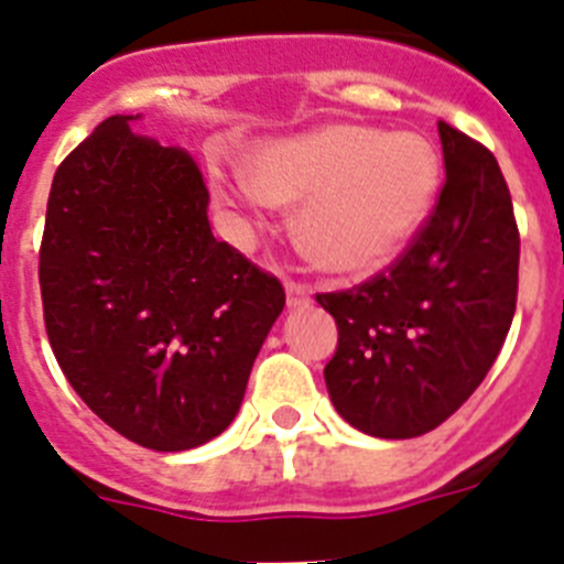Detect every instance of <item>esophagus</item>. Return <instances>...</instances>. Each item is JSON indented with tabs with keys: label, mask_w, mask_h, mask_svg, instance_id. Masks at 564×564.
<instances>
[{
	"label": "esophagus",
	"mask_w": 564,
	"mask_h": 564,
	"mask_svg": "<svg viewBox=\"0 0 564 564\" xmlns=\"http://www.w3.org/2000/svg\"><path fill=\"white\" fill-rule=\"evenodd\" d=\"M286 303L289 306H303V303H308L306 286H301V283H294V281H286Z\"/></svg>",
	"instance_id": "1"
}]
</instances>
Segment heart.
I'll return each mask as SVG.
<instances>
[{
	"mask_svg": "<svg viewBox=\"0 0 564 564\" xmlns=\"http://www.w3.org/2000/svg\"><path fill=\"white\" fill-rule=\"evenodd\" d=\"M252 196L297 207L294 241L317 270L365 278L415 236L438 191V154L413 131L328 123L258 143L241 156ZM221 205L236 194L216 187Z\"/></svg>",
	"mask_w": 564,
	"mask_h": 564,
	"instance_id": "obj_1",
	"label": "heart"
}]
</instances>
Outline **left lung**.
I'll return each mask as SVG.
<instances>
[{
	"label": "left lung",
	"instance_id": "left-lung-1",
	"mask_svg": "<svg viewBox=\"0 0 564 564\" xmlns=\"http://www.w3.org/2000/svg\"><path fill=\"white\" fill-rule=\"evenodd\" d=\"M446 180L388 272L317 294L337 323L326 365L334 408L373 438H415L475 393L517 306L520 232L495 154L438 123Z\"/></svg>",
	"mask_w": 564,
	"mask_h": 564
}]
</instances>
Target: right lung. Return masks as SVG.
<instances>
[{
  "label": "right lung",
  "instance_id": "obj_1",
  "mask_svg": "<svg viewBox=\"0 0 564 564\" xmlns=\"http://www.w3.org/2000/svg\"><path fill=\"white\" fill-rule=\"evenodd\" d=\"M137 118L104 120L55 171L44 326L86 408L134 444L182 453L230 427L286 294L213 238L194 156L134 134Z\"/></svg>",
  "mask_w": 564,
  "mask_h": 564
}]
</instances>
